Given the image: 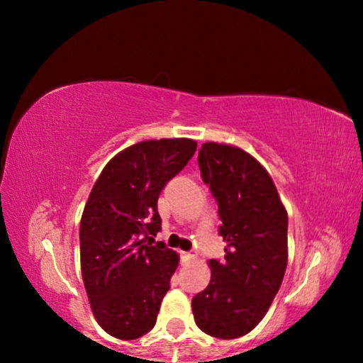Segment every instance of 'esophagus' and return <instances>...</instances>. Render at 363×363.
Listing matches in <instances>:
<instances>
[{
  "instance_id": "obj_1",
  "label": "esophagus",
  "mask_w": 363,
  "mask_h": 363,
  "mask_svg": "<svg viewBox=\"0 0 363 363\" xmlns=\"http://www.w3.org/2000/svg\"><path fill=\"white\" fill-rule=\"evenodd\" d=\"M181 256H182V261L184 262H190V261H194L195 257H196L195 253H192V251H189V253H186V251H182Z\"/></svg>"
}]
</instances>
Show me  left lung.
Segmentation results:
<instances>
[{
	"label": "left lung",
	"instance_id": "left-lung-1",
	"mask_svg": "<svg viewBox=\"0 0 363 363\" xmlns=\"http://www.w3.org/2000/svg\"><path fill=\"white\" fill-rule=\"evenodd\" d=\"M199 167L219 205L224 261L210 259L211 280L192 299L206 335L233 340L266 315L288 262V214L267 169L235 145L205 143Z\"/></svg>",
	"mask_w": 363,
	"mask_h": 363
}]
</instances>
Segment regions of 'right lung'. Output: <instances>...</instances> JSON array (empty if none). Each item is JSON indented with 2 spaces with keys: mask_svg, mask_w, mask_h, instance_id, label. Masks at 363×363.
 Masks as SVG:
<instances>
[{
  "mask_svg": "<svg viewBox=\"0 0 363 363\" xmlns=\"http://www.w3.org/2000/svg\"><path fill=\"white\" fill-rule=\"evenodd\" d=\"M194 139L143 140L110 160L79 223L83 284L97 323L136 340L153 328L179 255L147 243L162 229L160 192L194 157Z\"/></svg>",
  "mask_w": 363,
  "mask_h": 363,
  "instance_id": "right-lung-1",
  "label": "right lung"
}]
</instances>
